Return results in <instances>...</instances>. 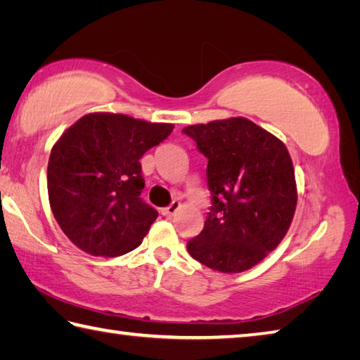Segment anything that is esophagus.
<instances>
[{"mask_svg":"<svg viewBox=\"0 0 360 360\" xmlns=\"http://www.w3.org/2000/svg\"><path fill=\"white\" fill-rule=\"evenodd\" d=\"M181 210V203L179 202H173L169 206H167V208L162 210V214L167 216V217H172L174 216L176 212H178Z\"/></svg>","mask_w":360,"mask_h":360,"instance_id":"34e87169","label":"esophagus"}]
</instances>
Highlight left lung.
I'll use <instances>...</instances> for the list:
<instances>
[{
    "instance_id": "8db88e82",
    "label": "left lung",
    "mask_w": 360,
    "mask_h": 360,
    "mask_svg": "<svg viewBox=\"0 0 360 360\" xmlns=\"http://www.w3.org/2000/svg\"><path fill=\"white\" fill-rule=\"evenodd\" d=\"M182 131L208 158L212 205L187 251L216 271H246L276 249L294 219L297 184L289 150L245 117L188 125Z\"/></svg>"
}]
</instances>
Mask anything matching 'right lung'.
Returning a JSON list of instances; mask_svg holds the SVG:
<instances>
[{
    "label": "right lung",
    "instance_id": "add662e5",
    "mask_svg": "<svg viewBox=\"0 0 360 360\" xmlns=\"http://www.w3.org/2000/svg\"><path fill=\"white\" fill-rule=\"evenodd\" d=\"M125 114L84 115L53 144L47 192L53 217L84 252L117 257L141 245L158 216L143 202L139 158L173 131Z\"/></svg>",
    "mask_w": 360,
    "mask_h": 360
}]
</instances>
